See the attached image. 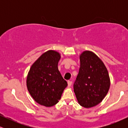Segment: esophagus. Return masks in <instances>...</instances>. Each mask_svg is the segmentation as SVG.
Masks as SVG:
<instances>
[{
	"mask_svg": "<svg viewBox=\"0 0 128 128\" xmlns=\"http://www.w3.org/2000/svg\"><path fill=\"white\" fill-rule=\"evenodd\" d=\"M67 83H68V86H69V87H70V86H71L72 84V82L70 81V80H68V82Z\"/></svg>",
	"mask_w": 128,
	"mask_h": 128,
	"instance_id": "esophagus-1",
	"label": "esophagus"
}]
</instances>
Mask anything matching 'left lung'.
<instances>
[{
	"mask_svg": "<svg viewBox=\"0 0 128 128\" xmlns=\"http://www.w3.org/2000/svg\"><path fill=\"white\" fill-rule=\"evenodd\" d=\"M80 68L73 88L79 105L92 108L102 101L108 93L110 79L105 64L93 52L80 55Z\"/></svg>",
	"mask_w": 128,
	"mask_h": 128,
	"instance_id": "1",
	"label": "left lung"
}]
</instances>
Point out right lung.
<instances>
[{
    "label": "right lung",
    "mask_w": 128,
    "mask_h": 128,
    "mask_svg": "<svg viewBox=\"0 0 128 128\" xmlns=\"http://www.w3.org/2000/svg\"><path fill=\"white\" fill-rule=\"evenodd\" d=\"M61 55L50 50L42 54L30 68L26 86L30 96L40 105L50 107L61 99L67 82L58 70Z\"/></svg>",
    "instance_id": "right-lung-1"
}]
</instances>
